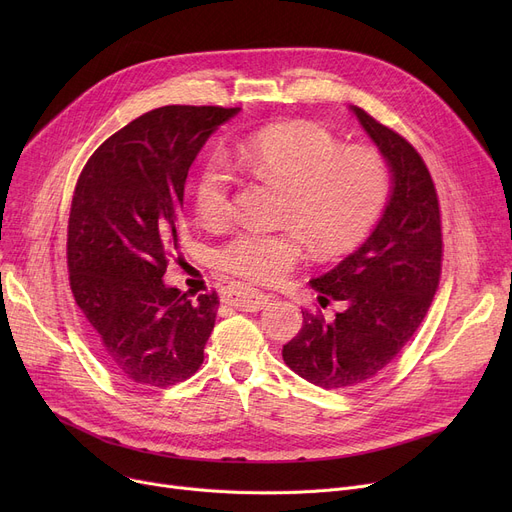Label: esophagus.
Masks as SVG:
<instances>
[{
    "mask_svg": "<svg viewBox=\"0 0 512 512\" xmlns=\"http://www.w3.org/2000/svg\"><path fill=\"white\" fill-rule=\"evenodd\" d=\"M270 294H265V292H259V290H255V288H236V290H232L228 297H226V301L232 305V307H236V309H240V311H259V309H263V307H267V303H270Z\"/></svg>",
    "mask_w": 512,
    "mask_h": 512,
    "instance_id": "obj_1",
    "label": "esophagus"
}]
</instances>
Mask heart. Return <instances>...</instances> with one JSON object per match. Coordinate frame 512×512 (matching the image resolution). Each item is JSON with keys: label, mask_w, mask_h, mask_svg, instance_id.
I'll return each mask as SVG.
<instances>
[{"label": "heart", "mask_w": 512, "mask_h": 512, "mask_svg": "<svg viewBox=\"0 0 512 512\" xmlns=\"http://www.w3.org/2000/svg\"><path fill=\"white\" fill-rule=\"evenodd\" d=\"M234 166L259 180L284 186L278 230L240 228L213 251L224 272L270 284L284 278L303 255L330 257L355 247L380 218L390 191L384 155L365 145L342 147L317 124H282L255 130L230 151ZM234 172L224 153L213 151L193 182L195 211L207 226L234 213Z\"/></svg>", "instance_id": "heart-1"}]
</instances>
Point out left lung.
Listing matches in <instances>:
<instances>
[{
    "mask_svg": "<svg viewBox=\"0 0 512 512\" xmlns=\"http://www.w3.org/2000/svg\"><path fill=\"white\" fill-rule=\"evenodd\" d=\"M390 170V199L363 245L309 280L319 305L342 301L332 321L303 311V328L282 348L284 363L326 390L378 375L421 326L442 272V224L425 161L398 132L351 105Z\"/></svg>",
    "mask_w": 512,
    "mask_h": 512,
    "instance_id": "left-lung-1",
    "label": "left lung"
}]
</instances>
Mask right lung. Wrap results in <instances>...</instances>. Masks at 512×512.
<instances>
[{"label": "right lung", "instance_id": "obj_1", "mask_svg": "<svg viewBox=\"0 0 512 512\" xmlns=\"http://www.w3.org/2000/svg\"><path fill=\"white\" fill-rule=\"evenodd\" d=\"M240 107L166 105L112 134L87 161L68 220L74 301L120 378L168 388L191 378L218 315L164 282L178 249L184 182L201 147Z\"/></svg>", "mask_w": 512, "mask_h": 512}]
</instances>
